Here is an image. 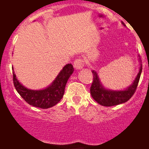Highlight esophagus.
Listing matches in <instances>:
<instances>
[{
  "mask_svg": "<svg viewBox=\"0 0 149 149\" xmlns=\"http://www.w3.org/2000/svg\"><path fill=\"white\" fill-rule=\"evenodd\" d=\"M84 61L83 58H77L74 61L73 63V66L76 70H81L82 68L84 67Z\"/></svg>",
  "mask_w": 149,
  "mask_h": 149,
  "instance_id": "34e87169",
  "label": "esophagus"
}]
</instances>
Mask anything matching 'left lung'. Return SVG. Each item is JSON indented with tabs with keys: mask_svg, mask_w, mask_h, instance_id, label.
Returning <instances> with one entry per match:
<instances>
[{
	"mask_svg": "<svg viewBox=\"0 0 149 149\" xmlns=\"http://www.w3.org/2000/svg\"><path fill=\"white\" fill-rule=\"evenodd\" d=\"M122 24L125 25L123 22ZM141 70H142V66L141 65L139 73L137 75L133 84L123 91H111V90L104 88V86L100 81L99 77L97 72L93 70L92 73L93 76V80L91 86V94L92 97L94 99L95 101L97 102L98 104L105 107L115 106V105L127 102L134 95V92L136 91L139 79L141 77Z\"/></svg>",
	"mask_w": 149,
	"mask_h": 149,
	"instance_id": "left-lung-1",
	"label": "left lung"
}]
</instances>
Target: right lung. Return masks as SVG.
<instances>
[{
	"label": "right lung",
	"instance_id": "right-lung-1",
	"mask_svg": "<svg viewBox=\"0 0 149 149\" xmlns=\"http://www.w3.org/2000/svg\"><path fill=\"white\" fill-rule=\"evenodd\" d=\"M73 71L74 69L72 64L65 65L50 86L39 91L24 87L18 81L15 72H13V82L17 93L28 104L39 108L47 109L55 106L63 98L67 80Z\"/></svg>",
	"mask_w": 149,
	"mask_h": 149
}]
</instances>
